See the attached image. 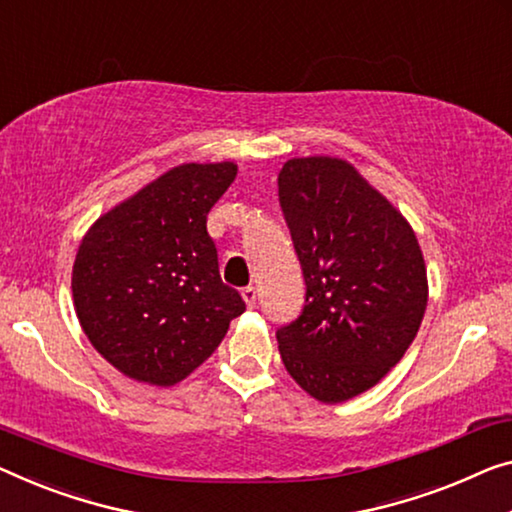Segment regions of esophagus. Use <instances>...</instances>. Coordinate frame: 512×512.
Here are the masks:
<instances>
[{
	"label": "esophagus",
	"mask_w": 512,
	"mask_h": 512,
	"mask_svg": "<svg viewBox=\"0 0 512 512\" xmlns=\"http://www.w3.org/2000/svg\"><path fill=\"white\" fill-rule=\"evenodd\" d=\"M241 296H243V301H246L248 308L253 310L255 303H257V292H255V289H253V287H246V289H243V292H241Z\"/></svg>",
	"instance_id": "obj_1"
}]
</instances>
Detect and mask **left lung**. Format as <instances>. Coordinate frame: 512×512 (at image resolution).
Listing matches in <instances>:
<instances>
[{
    "label": "left lung",
    "mask_w": 512,
    "mask_h": 512,
    "mask_svg": "<svg viewBox=\"0 0 512 512\" xmlns=\"http://www.w3.org/2000/svg\"><path fill=\"white\" fill-rule=\"evenodd\" d=\"M278 188L308 287L303 315L278 331L280 358L310 398L347 402L377 386L421 329L423 250L345 158H289Z\"/></svg>",
    "instance_id": "obj_1"
}]
</instances>
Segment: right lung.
I'll list each match as a JSON object with an SVG mask.
<instances>
[{
    "mask_svg": "<svg viewBox=\"0 0 512 512\" xmlns=\"http://www.w3.org/2000/svg\"><path fill=\"white\" fill-rule=\"evenodd\" d=\"M239 167L181 163L91 223L71 289L94 349L128 379L174 386L207 361L246 303L218 271L207 216Z\"/></svg>",
    "mask_w": 512,
    "mask_h": 512,
    "instance_id": "add662e5",
    "label": "right lung"
}]
</instances>
